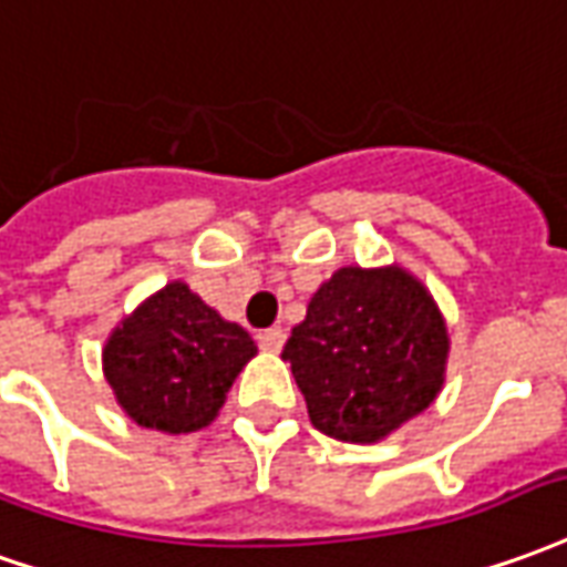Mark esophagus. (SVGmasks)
Instances as JSON below:
<instances>
[{"instance_id":"1","label":"esophagus","mask_w":567,"mask_h":567,"mask_svg":"<svg viewBox=\"0 0 567 567\" xmlns=\"http://www.w3.org/2000/svg\"><path fill=\"white\" fill-rule=\"evenodd\" d=\"M257 343H260V350L279 352L285 343V331L282 328H267V331H260V334H257Z\"/></svg>"}]
</instances>
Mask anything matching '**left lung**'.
Instances as JSON below:
<instances>
[{
    "mask_svg": "<svg viewBox=\"0 0 567 567\" xmlns=\"http://www.w3.org/2000/svg\"><path fill=\"white\" fill-rule=\"evenodd\" d=\"M449 350L433 295L393 264L340 267L319 285L282 359L319 433L371 445L433 405Z\"/></svg>",
    "mask_w": 567,
    "mask_h": 567,
    "instance_id": "left-lung-1",
    "label": "left lung"
}]
</instances>
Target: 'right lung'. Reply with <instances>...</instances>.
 <instances>
[{
	"label": "right lung",
	"mask_w": 567,
	"mask_h": 567,
	"mask_svg": "<svg viewBox=\"0 0 567 567\" xmlns=\"http://www.w3.org/2000/svg\"><path fill=\"white\" fill-rule=\"evenodd\" d=\"M257 347L189 285L168 282L113 328L104 378L137 426L193 433L215 421Z\"/></svg>",
	"instance_id": "add662e5"
}]
</instances>
